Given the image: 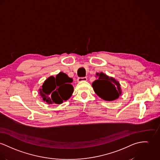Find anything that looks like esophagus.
<instances>
[{
	"label": "esophagus",
	"instance_id": "34e87169",
	"mask_svg": "<svg viewBox=\"0 0 160 160\" xmlns=\"http://www.w3.org/2000/svg\"><path fill=\"white\" fill-rule=\"evenodd\" d=\"M87 80V77H78L77 78V82H82L84 81H86Z\"/></svg>",
	"mask_w": 160,
	"mask_h": 160
}]
</instances>
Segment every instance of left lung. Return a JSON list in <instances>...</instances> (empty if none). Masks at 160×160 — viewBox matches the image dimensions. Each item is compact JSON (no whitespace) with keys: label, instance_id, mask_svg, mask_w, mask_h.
<instances>
[{"label":"left lung","instance_id":"left-lung-1","mask_svg":"<svg viewBox=\"0 0 160 160\" xmlns=\"http://www.w3.org/2000/svg\"><path fill=\"white\" fill-rule=\"evenodd\" d=\"M98 79L95 80L92 86L94 92L100 98L107 101L117 99L121 94L119 83L114 78L109 77L101 72L98 73Z\"/></svg>","mask_w":160,"mask_h":160}]
</instances>
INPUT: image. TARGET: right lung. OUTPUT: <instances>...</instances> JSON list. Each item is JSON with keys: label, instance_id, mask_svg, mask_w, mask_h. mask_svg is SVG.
I'll return each mask as SVG.
<instances>
[{"label": "right lung", "instance_id": "1", "mask_svg": "<svg viewBox=\"0 0 160 160\" xmlns=\"http://www.w3.org/2000/svg\"><path fill=\"white\" fill-rule=\"evenodd\" d=\"M72 79L63 72L58 74L55 78L49 77L39 89L42 100L49 104H61L72 96L74 87L71 84Z\"/></svg>", "mask_w": 160, "mask_h": 160}]
</instances>
